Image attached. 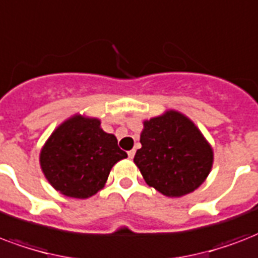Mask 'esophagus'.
<instances>
[{
    "label": "esophagus",
    "instance_id": "34e87169",
    "mask_svg": "<svg viewBox=\"0 0 258 258\" xmlns=\"http://www.w3.org/2000/svg\"><path fill=\"white\" fill-rule=\"evenodd\" d=\"M135 154H136V151L132 150V151H129V152H127V156H129V159H133V158H135Z\"/></svg>",
    "mask_w": 258,
    "mask_h": 258
}]
</instances>
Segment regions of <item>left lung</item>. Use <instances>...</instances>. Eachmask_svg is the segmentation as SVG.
I'll return each mask as SVG.
<instances>
[{"label": "left lung", "instance_id": "obj_1", "mask_svg": "<svg viewBox=\"0 0 258 258\" xmlns=\"http://www.w3.org/2000/svg\"><path fill=\"white\" fill-rule=\"evenodd\" d=\"M135 163L145 182L167 197L195 191L214 164V150L195 122L177 110L145 119Z\"/></svg>", "mask_w": 258, "mask_h": 258}]
</instances>
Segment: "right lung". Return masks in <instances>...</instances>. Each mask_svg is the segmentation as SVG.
<instances>
[{"label": "right lung", "instance_id": "obj_1", "mask_svg": "<svg viewBox=\"0 0 258 258\" xmlns=\"http://www.w3.org/2000/svg\"><path fill=\"white\" fill-rule=\"evenodd\" d=\"M125 158L117 137L100 127V119L75 114L50 135L39 163L55 190L84 200L103 189L114 164Z\"/></svg>", "mask_w": 258, "mask_h": 258}]
</instances>
